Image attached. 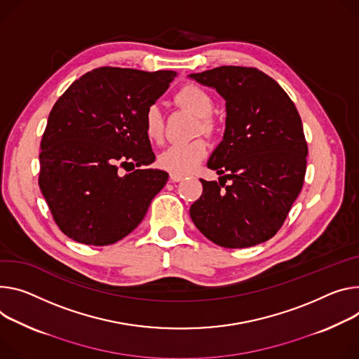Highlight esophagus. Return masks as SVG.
<instances>
[{
    "instance_id": "obj_1",
    "label": "esophagus",
    "mask_w": 359,
    "mask_h": 359,
    "mask_svg": "<svg viewBox=\"0 0 359 359\" xmlns=\"http://www.w3.org/2000/svg\"><path fill=\"white\" fill-rule=\"evenodd\" d=\"M182 179H183V176H180V175H175V173H172V175H170V182H173V183L180 182Z\"/></svg>"
}]
</instances>
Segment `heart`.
Returning <instances> with one entry per match:
<instances>
[{
	"label": "heart",
	"instance_id": "heart-1",
	"mask_svg": "<svg viewBox=\"0 0 359 359\" xmlns=\"http://www.w3.org/2000/svg\"><path fill=\"white\" fill-rule=\"evenodd\" d=\"M175 100L177 104L199 117L198 132L206 135L216 132L217 124L212 116L215 102L206 90L194 84H186L176 93ZM143 128L151 142L161 140L163 117L157 104H150L144 110ZM208 151L209 147L203 139H196L183 144H172L158 156V165L170 173L184 176L198 168L199 163L208 156Z\"/></svg>",
	"mask_w": 359,
	"mask_h": 359
}]
</instances>
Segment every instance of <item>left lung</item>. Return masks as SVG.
I'll return each mask as SVG.
<instances>
[{
  "label": "left lung",
  "instance_id": "1",
  "mask_svg": "<svg viewBox=\"0 0 359 359\" xmlns=\"http://www.w3.org/2000/svg\"><path fill=\"white\" fill-rule=\"evenodd\" d=\"M189 77L226 100L223 140L208 161L220 177L201 179L203 191L190 206V217L222 248L266 242L304 184L308 144L299 113L272 77L253 67L222 66Z\"/></svg>",
  "mask_w": 359,
  "mask_h": 359
}]
</instances>
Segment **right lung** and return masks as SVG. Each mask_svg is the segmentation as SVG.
Masks as SVG:
<instances>
[{
    "instance_id": "right-lung-1",
    "label": "right lung",
    "mask_w": 359,
    "mask_h": 359,
    "mask_svg": "<svg viewBox=\"0 0 359 359\" xmlns=\"http://www.w3.org/2000/svg\"><path fill=\"white\" fill-rule=\"evenodd\" d=\"M176 76L170 70L100 67L55 102L41 139L39 184L64 235L106 246L143 220L169 177L146 169L154 153L143 114ZM120 167L140 169L120 177Z\"/></svg>"
}]
</instances>
